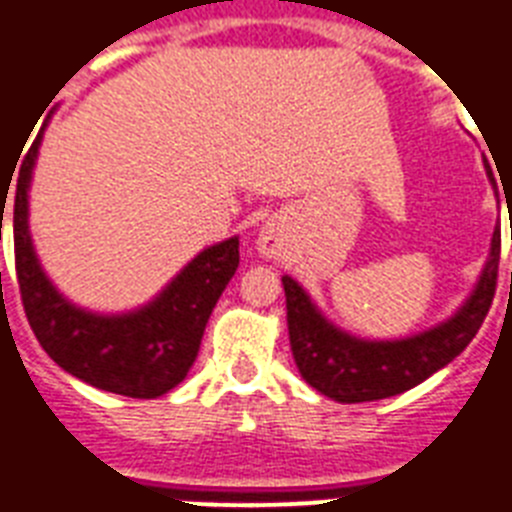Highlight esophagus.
Masks as SVG:
<instances>
[{
	"instance_id": "obj_1",
	"label": "esophagus",
	"mask_w": 512,
	"mask_h": 512,
	"mask_svg": "<svg viewBox=\"0 0 512 512\" xmlns=\"http://www.w3.org/2000/svg\"><path fill=\"white\" fill-rule=\"evenodd\" d=\"M281 247H284V239H281L279 228L271 223L263 225V231L257 236V252L268 257V260H273V257L281 255Z\"/></svg>"
}]
</instances>
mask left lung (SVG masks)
Listing matches in <instances>:
<instances>
[{"label": "left lung", "mask_w": 512, "mask_h": 512, "mask_svg": "<svg viewBox=\"0 0 512 512\" xmlns=\"http://www.w3.org/2000/svg\"><path fill=\"white\" fill-rule=\"evenodd\" d=\"M486 177L497 188L492 167ZM512 239V231H510ZM500 268V228H494L484 271L468 300L436 327L398 340H366L345 332L321 313L292 276H281L287 295L289 345L303 380L340 404H361L404 393L468 348L492 308Z\"/></svg>", "instance_id": "left-lung-1"}]
</instances>
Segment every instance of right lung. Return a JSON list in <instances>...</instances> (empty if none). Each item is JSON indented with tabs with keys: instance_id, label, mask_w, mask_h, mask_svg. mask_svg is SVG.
Segmentation results:
<instances>
[{
	"instance_id": "obj_1",
	"label": "right lung",
	"mask_w": 512,
	"mask_h": 512,
	"mask_svg": "<svg viewBox=\"0 0 512 512\" xmlns=\"http://www.w3.org/2000/svg\"><path fill=\"white\" fill-rule=\"evenodd\" d=\"M44 130L47 122L20 162L12 207L15 271L28 324L47 356L92 388L127 398L164 396L185 380L199 356L212 308L239 268V236L201 249L154 300L135 311L98 313L71 303L44 273L28 228V191Z\"/></svg>"
}]
</instances>
